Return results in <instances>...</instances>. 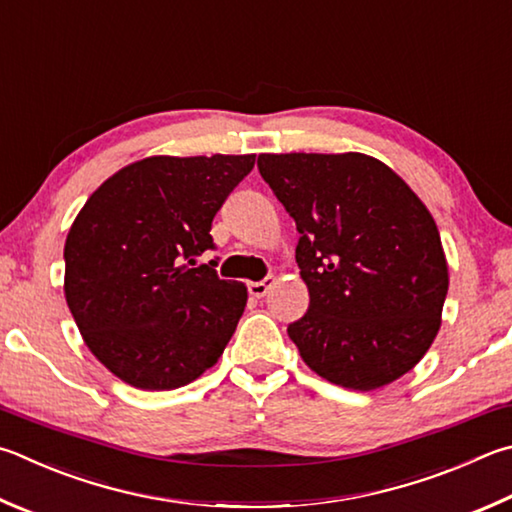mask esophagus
Here are the masks:
<instances>
[{
    "instance_id": "1",
    "label": "esophagus",
    "mask_w": 512,
    "mask_h": 512,
    "mask_svg": "<svg viewBox=\"0 0 512 512\" xmlns=\"http://www.w3.org/2000/svg\"><path fill=\"white\" fill-rule=\"evenodd\" d=\"M275 284H277V277L275 275H268V277H264L262 282H250L248 284V291H250V295H253V297H264Z\"/></svg>"
}]
</instances>
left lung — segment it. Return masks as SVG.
<instances>
[{
	"label": "left lung",
	"instance_id": "left-lung-1",
	"mask_svg": "<svg viewBox=\"0 0 512 512\" xmlns=\"http://www.w3.org/2000/svg\"><path fill=\"white\" fill-rule=\"evenodd\" d=\"M300 241L309 311L288 324L311 371L371 392L418 365L441 329L448 259L430 210L392 167L360 152L259 154Z\"/></svg>",
	"mask_w": 512,
	"mask_h": 512
}]
</instances>
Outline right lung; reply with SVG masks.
Segmentation results:
<instances>
[{"mask_svg": "<svg viewBox=\"0 0 512 512\" xmlns=\"http://www.w3.org/2000/svg\"><path fill=\"white\" fill-rule=\"evenodd\" d=\"M255 154L147 156L91 194L64 244V297L89 351L145 392L197 380L224 353L246 286L197 264Z\"/></svg>", "mask_w": 512, "mask_h": 512, "instance_id": "right-lung-1", "label": "right lung"}]
</instances>
